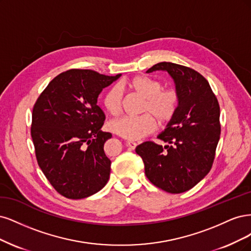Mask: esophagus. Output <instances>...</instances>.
<instances>
[{
	"mask_svg": "<svg viewBox=\"0 0 251 251\" xmlns=\"http://www.w3.org/2000/svg\"><path fill=\"white\" fill-rule=\"evenodd\" d=\"M127 145L129 146V148L130 149H135L136 148V146H137V143L136 142H134V141H128L127 142Z\"/></svg>",
	"mask_w": 251,
	"mask_h": 251,
	"instance_id": "esophagus-1",
	"label": "esophagus"
}]
</instances>
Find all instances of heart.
I'll return each instance as SVG.
<instances>
[{"instance_id":"b5f03b06","label":"heart","mask_w":251,"mask_h":251,"mask_svg":"<svg viewBox=\"0 0 251 251\" xmlns=\"http://www.w3.org/2000/svg\"><path fill=\"white\" fill-rule=\"evenodd\" d=\"M121 88H128L143 98L141 112L135 117H125L111 121L108 127L127 140H140L155 129V121L159 126L171 123L179 109L180 96L175 88H163L157 79L146 75H137L122 80L119 85L109 87L104 93L102 103L109 115L117 117L122 109L123 93Z\"/></svg>"}]
</instances>
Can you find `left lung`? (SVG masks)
<instances>
[{
	"instance_id": "8db88e82",
	"label": "left lung",
	"mask_w": 251,
	"mask_h": 251,
	"mask_svg": "<svg viewBox=\"0 0 251 251\" xmlns=\"http://www.w3.org/2000/svg\"><path fill=\"white\" fill-rule=\"evenodd\" d=\"M166 71L180 96L179 109L157 139L136 147L145 174L155 187L171 194L192 189L211 170L220 139V106L207 80L191 68L159 62L147 73Z\"/></svg>"
}]
</instances>
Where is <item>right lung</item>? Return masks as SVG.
Returning a JSON list of instances; mask_svg holds the SVG:
<instances>
[{
	"label": "right lung",
	"instance_id": "1",
	"mask_svg": "<svg viewBox=\"0 0 251 251\" xmlns=\"http://www.w3.org/2000/svg\"><path fill=\"white\" fill-rule=\"evenodd\" d=\"M120 77L72 69L56 76L34 104L31 136L38 166L69 199L92 196L109 179L104 144L111 133L101 130L105 115L97 100Z\"/></svg>",
	"mask_w": 251,
	"mask_h": 251
}]
</instances>
